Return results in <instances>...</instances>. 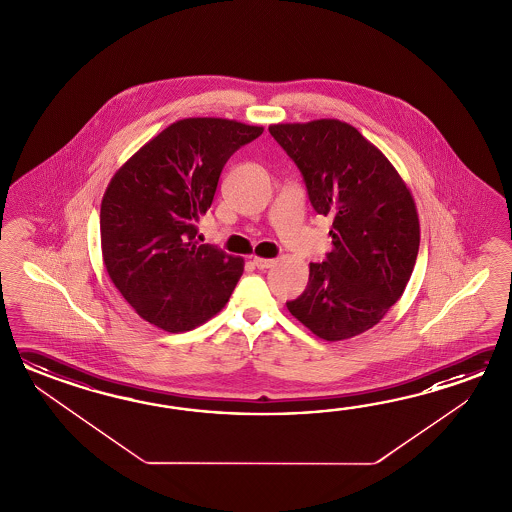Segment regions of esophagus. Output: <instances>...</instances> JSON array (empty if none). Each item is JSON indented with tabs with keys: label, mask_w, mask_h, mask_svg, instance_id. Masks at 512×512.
<instances>
[{
	"label": "esophagus",
	"mask_w": 512,
	"mask_h": 512,
	"mask_svg": "<svg viewBox=\"0 0 512 512\" xmlns=\"http://www.w3.org/2000/svg\"><path fill=\"white\" fill-rule=\"evenodd\" d=\"M276 261L269 260V258H254V265L260 269V271H265V269H271L272 265H274Z\"/></svg>",
	"instance_id": "1"
}]
</instances>
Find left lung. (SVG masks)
Masks as SVG:
<instances>
[{
    "instance_id": "left-lung-1",
    "label": "left lung",
    "mask_w": 512,
    "mask_h": 512,
    "mask_svg": "<svg viewBox=\"0 0 512 512\" xmlns=\"http://www.w3.org/2000/svg\"><path fill=\"white\" fill-rule=\"evenodd\" d=\"M318 214L333 218V251L309 263L291 315L329 342L379 324L404 293L419 252L414 197L384 153L337 119L272 124Z\"/></svg>"
}]
</instances>
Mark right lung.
Listing matches in <instances>:
<instances>
[{"label": "right lung", "mask_w": 512, "mask_h": 512, "mask_svg": "<svg viewBox=\"0 0 512 512\" xmlns=\"http://www.w3.org/2000/svg\"><path fill=\"white\" fill-rule=\"evenodd\" d=\"M263 128L214 117L177 120L109 181L100 205L102 258L137 315L185 333L218 315L243 274V258L196 241L230 155Z\"/></svg>", "instance_id": "1"}]
</instances>
